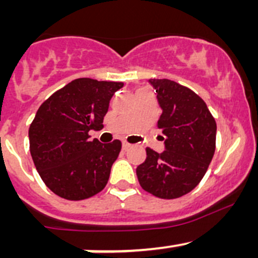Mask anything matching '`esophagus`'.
<instances>
[{
  "instance_id": "esophagus-1",
  "label": "esophagus",
  "mask_w": 258,
  "mask_h": 258,
  "mask_svg": "<svg viewBox=\"0 0 258 258\" xmlns=\"http://www.w3.org/2000/svg\"><path fill=\"white\" fill-rule=\"evenodd\" d=\"M130 147H131V145H130V144H127V142H123V144H122V148H123L124 151H126V150H128Z\"/></svg>"
}]
</instances>
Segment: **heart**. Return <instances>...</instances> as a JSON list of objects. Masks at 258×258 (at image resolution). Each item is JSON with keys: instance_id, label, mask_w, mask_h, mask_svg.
<instances>
[{"instance_id": "b5f03b06", "label": "heart", "mask_w": 258, "mask_h": 258, "mask_svg": "<svg viewBox=\"0 0 258 258\" xmlns=\"http://www.w3.org/2000/svg\"><path fill=\"white\" fill-rule=\"evenodd\" d=\"M141 90H144V88H141Z\"/></svg>"}]
</instances>
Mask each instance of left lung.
I'll list each match as a JSON object with an SVG mask.
<instances>
[{"label": "left lung", "instance_id": "8db88e82", "mask_svg": "<svg viewBox=\"0 0 258 258\" xmlns=\"http://www.w3.org/2000/svg\"><path fill=\"white\" fill-rule=\"evenodd\" d=\"M162 108L158 128L165 151L146 148L145 162L136 168L145 191L165 200L178 199L200 183L216 150V121L205 101L189 88L167 79H151Z\"/></svg>", "mask_w": 258, "mask_h": 258}]
</instances>
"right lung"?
<instances>
[{
  "mask_svg": "<svg viewBox=\"0 0 258 258\" xmlns=\"http://www.w3.org/2000/svg\"><path fill=\"white\" fill-rule=\"evenodd\" d=\"M122 82L77 79L51 95L30 130V152L46 186L62 199L80 201L102 191L121 141L101 144L91 130L103 127L110 100Z\"/></svg>",
  "mask_w": 258,
  "mask_h": 258,
  "instance_id": "1",
  "label": "right lung"
}]
</instances>
